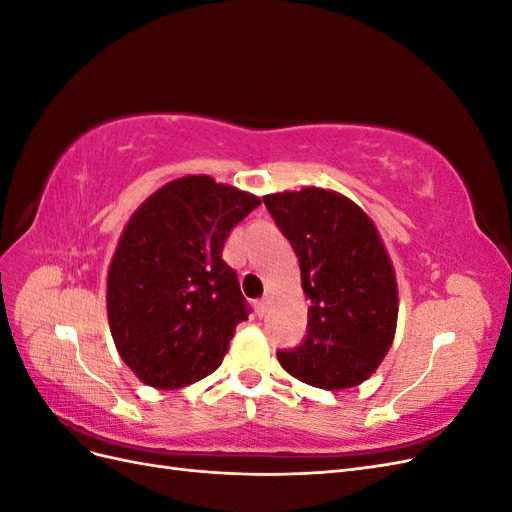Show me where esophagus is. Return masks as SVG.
Listing matches in <instances>:
<instances>
[{"instance_id":"34e87169","label":"esophagus","mask_w":512,"mask_h":512,"mask_svg":"<svg viewBox=\"0 0 512 512\" xmlns=\"http://www.w3.org/2000/svg\"><path fill=\"white\" fill-rule=\"evenodd\" d=\"M256 314H258V318H262V316L267 314V299L256 301Z\"/></svg>"}]
</instances>
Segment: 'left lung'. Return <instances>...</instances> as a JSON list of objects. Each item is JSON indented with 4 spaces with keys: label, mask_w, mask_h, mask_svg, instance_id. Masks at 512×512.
Listing matches in <instances>:
<instances>
[{
    "label": "left lung",
    "mask_w": 512,
    "mask_h": 512,
    "mask_svg": "<svg viewBox=\"0 0 512 512\" xmlns=\"http://www.w3.org/2000/svg\"><path fill=\"white\" fill-rule=\"evenodd\" d=\"M301 267L307 335L277 350L290 376L318 389L361 384L389 352L397 284L378 230L346 196L320 188L262 196Z\"/></svg>",
    "instance_id": "1"
}]
</instances>
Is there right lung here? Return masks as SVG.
I'll return each instance as SVG.
<instances>
[{
	"label": "right lung",
	"instance_id": "obj_1",
	"mask_svg": "<svg viewBox=\"0 0 512 512\" xmlns=\"http://www.w3.org/2000/svg\"><path fill=\"white\" fill-rule=\"evenodd\" d=\"M260 198L207 175L166 183L136 209L108 269L121 359L145 384L181 389L220 367L250 305L222 250Z\"/></svg>",
	"mask_w": 512,
	"mask_h": 512
}]
</instances>
